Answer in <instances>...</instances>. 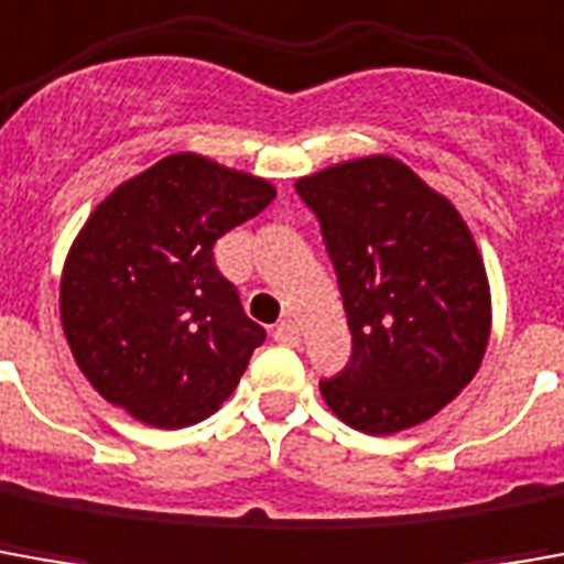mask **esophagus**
Wrapping results in <instances>:
<instances>
[{
  "instance_id": "1",
  "label": "esophagus",
  "mask_w": 564,
  "mask_h": 564,
  "mask_svg": "<svg viewBox=\"0 0 564 564\" xmlns=\"http://www.w3.org/2000/svg\"><path fill=\"white\" fill-rule=\"evenodd\" d=\"M271 336H274L278 345H299V336H302V333H299V326H295L293 321H281L278 326H274V333H271Z\"/></svg>"
}]
</instances>
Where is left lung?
<instances>
[{"mask_svg": "<svg viewBox=\"0 0 564 564\" xmlns=\"http://www.w3.org/2000/svg\"><path fill=\"white\" fill-rule=\"evenodd\" d=\"M321 223L350 360L321 393L364 433L415 427L455 400L488 345L491 302L470 228L403 161H348L295 183Z\"/></svg>", "mask_w": 564, "mask_h": 564, "instance_id": "1", "label": "left lung"}]
</instances>
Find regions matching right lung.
<instances>
[{
    "label": "right lung",
    "mask_w": 564,
    "mask_h": 564,
    "mask_svg": "<svg viewBox=\"0 0 564 564\" xmlns=\"http://www.w3.org/2000/svg\"><path fill=\"white\" fill-rule=\"evenodd\" d=\"M274 188L200 155H171L109 195L66 256L61 321L97 393L152 427L214 415L265 329L214 262L216 241Z\"/></svg>",
    "instance_id": "add662e5"
}]
</instances>
